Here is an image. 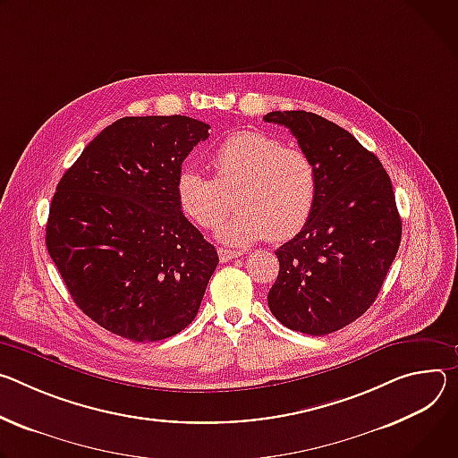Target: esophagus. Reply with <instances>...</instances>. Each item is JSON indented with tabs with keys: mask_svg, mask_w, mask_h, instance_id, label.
Segmentation results:
<instances>
[{
	"mask_svg": "<svg viewBox=\"0 0 458 458\" xmlns=\"http://www.w3.org/2000/svg\"><path fill=\"white\" fill-rule=\"evenodd\" d=\"M242 255V252L238 250H231V249H218V257H220V262H229V260H234Z\"/></svg>",
	"mask_w": 458,
	"mask_h": 458,
	"instance_id": "obj_1",
	"label": "esophagus"
}]
</instances>
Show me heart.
I'll list each match as a JSON object with an SVG mask.
<instances>
[{
	"label": "heart",
	"instance_id": "heart-1",
	"mask_svg": "<svg viewBox=\"0 0 458 458\" xmlns=\"http://www.w3.org/2000/svg\"><path fill=\"white\" fill-rule=\"evenodd\" d=\"M215 178L183 167L174 183L182 213L198 227H215L227 209V192L236 209L216 227L225 245H247L269 236L285 242L313 215L318 174L308 152L259 131L227 136L213 152Z\"/></svg>",
	"mask_w": 458,
	"mask_h": 458
}]
</instances>
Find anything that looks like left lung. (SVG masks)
Returning a JSON list of instances; mask_svg holds the SVG:
<instances>
[{
  "label": "left lung",
  "mask_w": 458,
  "mask_h": 458,
  "mask_svg": "<svg viewBox=\"0 0 458 458\" xmlns=\"http://www.w3.org/2000/svg\"><path fill=\"white\" fill-rule=\"evenodd\" d=\"M318 174L315 209L275 252L280 262L267 303L278 322L313 336L362 317L396 257L402 220L380 160L336 123L306 111H275Z\"/></svg>",
  "instance_id": "8db88e82"
}]
</instances>
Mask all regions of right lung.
Here are the masks:
<instances>
[{"label":"right lung","mask_w":458,"mask_h":458,"mask_svg":"<svg viewBox=\"0 0 458 458\" xmlns=\"http://www.w3.org/2000/svg\"><path fill=\"white\" fill-rule=\"evenodd\" d=\"M189 116H127L101 131L62 176L45 243L76 306L132 342L178 335L218 266L183 216L174 183L209 138Z\"/></svg>","instance_id":"1"}]
</instances>
